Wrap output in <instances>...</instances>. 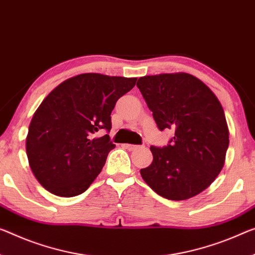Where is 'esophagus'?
<instances>
[{"instance_id":"esophagus-1","label":"esophagus","mask_w":255,"mask_h":255,"mask_svg":"<svg viewBox=\"0 0 255 255\" xmlns=\"http://www.w3.org/2000/svg\"><path fill=\"white\" fill-rule=\"evenodd\" d=\"M124 147L128 150H135V149H139V148H142V146H138V144H130V143H125Z\"/></svg>"}]
</instances>
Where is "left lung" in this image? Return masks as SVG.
Segmentation results:
<instances>
[{
    "label": "left lung",
    "instance_id": "obj_1",
    "mask_svg": "<svg viewBox=\"0 0 255 255\" xmlns=\"http://www.w3.org/2000/svg\"><path fill=\"white\" fill-rule=\"evenodd\" d=\"M160 131L173 130L164 147L151 146L141 177L155 193L183 201L202 193L222 170L229 146L225 112L209 87L187 73L140 77L136 83Z\"/></svg>",
    "mask_w": 255,
    "mask_h": 255
}]
</instances>
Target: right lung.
<instances>
[{"instance_id":"obj_1","label":"right lung","mask_w":255,"mask_h":255,"mask_svg":"<svg viewBox=\"0 0 255 255\" xmlns=\"http://www.w3.org/2000/svg\"><path fill=\"white\" fill-rule=\"evenodd\" d=\"M135 77L88 73L68 78L42 101L26 138L29 166L37 181L61 197H74L95 181L114 149L108 134L116 101Z\"/></svg>"}]
</instances>
